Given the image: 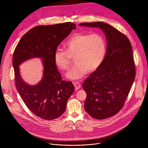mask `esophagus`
I'll return each mask as SVG.
<instances>
[{
  "instance_id": "34e87169",
  "label": "esophagus",
  "mask_w": 148,
  "mask_h": 148,
  "mask_svg": "<svg viewBox=\"0 0 148 148\" xmlns=\"http://www.w3.org/2000/svg\"><path fill=\"white\" fill-rule=\"evenodd\" d=\"M73 84L75 87V90H78L81 88V85L79 84V82H73Z\"/></svg>"
}]
</instances>
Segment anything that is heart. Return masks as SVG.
Listing matches in <instances>:
<instances>
[{
    "instance_id": "1",
    "label": "heart",
    "mask_w": 148,
    "mask_h": 148,
    "mask_svg": "<svg viewBox=\"0 0 148 148\" xmlns=\"http://www.w3.org/2000/svg\"><path fill=\"white\" fill-rule=\"evenodd\" d=\"M66 51L57 49L54 54L56 66L61 71L69 69L72 58L75 64L66 74L70 79H78L88 70L94 71L102 64L106 56L107 42L105 37L98 33L77 34L65 44Z\"/></svg>"
}]
</instances>
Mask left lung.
<instances>
[{"instance_id":"left-lung-1","label":"left lung","mask_w":148,"mask_h":148,"mask_svg":"<svg viewBox=\"0 0 148 148\" xmlns=\"http://www.w3.org/2000/svg\"><path fill=\"white\" fill-rule=\"evenodd\" d=\"M79 26L99 27L106 37L107 51L102 64L82 84L87 94L86 111L95 119H106L123 107L134 81L132 46L127 37L107 23H82Z\"/></svg>"}]
</instances>
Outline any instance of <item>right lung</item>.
Returning <instances> with one entry per match:
<instances>
[{
  "label": "right lung",
  "mask_w": 148,
  "mask_h": 148,
  "mask_svg": "<svg viewBox=\"0 0 148 148\" xmlns=\"http://www.w3.org/2000/svg\"><path fill=\"white\" fill-rule=\"evenodd\" d=\"M75 28L71 22L36 26L22 37L14 50L12 63L17 90L27 108L41 119L60 117L74 91L71 81L62 79L54 63V54L61 42ZM34 58L42 59L44 74L40 81L32 86L22 79L18 66Z\"/></svg>",
  "instance_id": "1"
}]
</instances>
